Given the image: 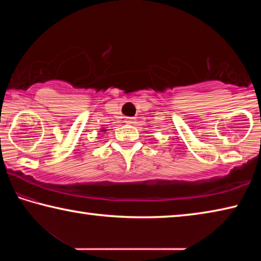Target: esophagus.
<instances>
[{
	"label": "esophagus",
	"mask_w": 261,
	"mask_h": 261,
	"mask_svg": "<svg viewBox=\"0 0 261 261\" xmlns=\"http://www.w3.org/2000/svg\"><path fill=\"white\" fill-rule=\"evenodd\" d=\"M124 122L126 123V124H134V123H136V118L135 117H126Z\"/></svg>",
	"instance_id": "1"
}]
</instances>
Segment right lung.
<instances>
[{"mask_svg":"<svg viewBox=\"0 0 261 261\" xmlns=\"http://www.w3.org/2000/svg\"><path fill=\"white\" fill-rule=\"evenodd\" d=\"M107 131H108V130H106V127L102 126V127H100V131H99V132H107Z\"/></svg>","mask_w":261,"mask_h":261,"instance_id":"obj_1","label":"right lung"}]
</instances>
